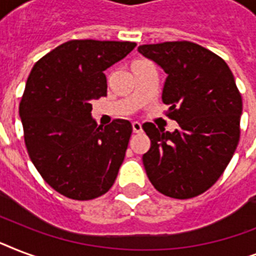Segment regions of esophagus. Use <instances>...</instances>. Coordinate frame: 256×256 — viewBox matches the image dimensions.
Here are the masks:
<instances>
[{
  "label": "esophagus",
  "mask_w": 256,
  "mask_h": 256,
  "mask_svg": "<svg viewBox=\"0 0 256 256\" xmlns=\"http://www.w3.org/2000/svg\"><path fill=\"white\" fill-rule=\"evenodd\" d=\"M132 132H142V124L140 122H132Z\"/></svg>",
  "instance_id": "esophagus-1"
}]
</instances>
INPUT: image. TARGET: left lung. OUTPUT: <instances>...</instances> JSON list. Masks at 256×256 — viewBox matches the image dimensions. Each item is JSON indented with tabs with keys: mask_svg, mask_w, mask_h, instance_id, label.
Returning a JSON list of instances; mask_svg holds the SVG:
<instances>
[{
	"mask_svg": "<svg viewBox=\"0 0 256 256\" xmlns=\"http://www.w3.org/2000/svg\"><path fill=\"white\" fill-rule=\"evenodd\" d=\"M138 52L168 74L162 100L179 124L172 132L142 126L152 140L142 156L146 174L170 198L196 196L218 180L238 146L242 96L234 76L222 58L192 42L142 45Z\"/></svg>",
	"mask_w": 256,
	"mask_h": 256,
	"instance_id": "left-lung-1",
	"label": "left lung"
}]
</instances>
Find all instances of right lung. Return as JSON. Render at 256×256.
I'll list each match as a JSON object with an SVG mask.
<instances>
[{
	"mask_svg": "<svg viewBox=\"0 0 256 256\" xmlns=\"http://www.w3.org/2000/svg\"><path fill=\"white\" fill-rule=\"evenodd\" d=\"M136 42L73 40L34 65L20 104L29 156L60 194L88 200L110 190L124 160L132 124L102 126L92 100L104 96V70L124 60Z\"/></svg>",
	"mask_w": 256,
	"mask_h": 256,
	"instance_id": "add662e5",
	"label": "right lung"
}]
</instances>
